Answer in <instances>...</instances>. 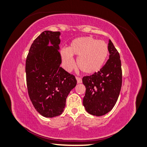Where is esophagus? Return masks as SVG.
Here are the masks:
<instances>
[{
    "mask_svg": "<svg viewBox=\"0 0 147 147\" xmlns=\"http://www.w3.org/2000/svg\"><path fill=\"white\" fill-rule=\"evenodd\" d=\"M76 79H77V83H82V79H81V77H76Z\"/></svg>",
    "mask_w": 147,
    "mask_h": 147,
    "instance_id": "34e87169",
    "label": "esophagus"
}]
</instances>
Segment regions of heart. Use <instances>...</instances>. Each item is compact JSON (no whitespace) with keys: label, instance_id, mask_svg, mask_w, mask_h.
<instances>
[{"label":"heart","instance_id":"1","mask_svg":"<svg viewBox=\"0 0 147 147\" xmlns=\"http://www.w3.org/2000/svg\"><path fill=\"white\" fill-rule=\"evenodd\" d=\"M109 47L103 40L90 36L79 37L70 42L68 49H63L61 55L67 69L74 66L72 55H76L77 66L86 74H93L101 69L109 56Z\"/></svg>","mask_w":147,"mask_h":147}]
</instances>
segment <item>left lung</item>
Masks as SVG:
<instances>
[{
    "label": "left lung",
    "instance_id": "1",
    "mask_svg": "<svg viewBox=\"0 0 147 147\" xmlns=\"http://www.w3.org/2000/svg\"><path fill=\"white\" fill-rule=\"evenodd\" d=\"M109 59L99 71L84 76L86 87L83 105L87 113L102 116L113 109L119 96L122 85L121 62L119 53L109 40Z\"/></svg>",
    "mask_w": 147,
    "mask_h": 147
}]
</instances>
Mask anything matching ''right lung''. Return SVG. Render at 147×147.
Segmentation results:
<instances>
[{
  "instance_id": "add662e5",
  "label": "right lung",
  "mask_w": 147,
  "mask_h": 147,
  "mask_svg": "<svg viewBox=\"0 0 147 147\" xmlns=\"http://www.w3.org/2000/svg\"><path fill=\"white\" fill-rule=\"evenodd\" d=\"M60 32H42L33 42L26 60L30 99L38 113L45 117L62 114L66 98L77 85L75 76L60 67ZM49 42L52 46L48 45Z\"/></svg>"
}]
</instances>
